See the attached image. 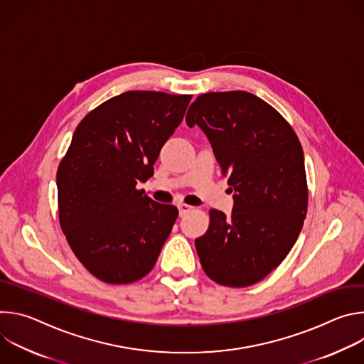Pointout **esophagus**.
<instances>
[{
  "mask_svg": "<svg viewBox=\"0 0 364 364\" xmlns=\"http://www.w3.org/2000/svg\"><path fill=\"white\" fill-rule=\"evenodd\" d=\"M193 209H194L193 205H188V204H186V203H180V204H178V212H180V216H186V215H187V213H190Z\"/></svg>",
  "mask_w": 364,
  "mask_h": 364,
  "instance_id": "obj_1",
  "label": "esophagus"
}]
</instances>
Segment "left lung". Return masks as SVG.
<instances>
[{"instance_id": "obj_1", "label": "left lung", "mask_w": 364, "mask_h": 364, "mask_svg": "<svg viewBox=\"0 0 364 364\" xmlns=\"http://www.w3.org/2000/svg\"><path fill=\"white\" fill-rule=\"evenodd\" d=\"M186 122L209 138L235 200L230 218L209 212V229L196 239L200 264L220 285H253L279 267L306 216L299 139L269 103L243 90L197 96Z\"/></svg>"}]
</instances>
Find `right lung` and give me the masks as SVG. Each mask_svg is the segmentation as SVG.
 <instances>
[{
    "instance_id": "obj_1",
    "label": "right lung",
    "mask_w": 364,
    "mask_h": 364,
    "mask_svg": "<svg viewBox=\"0 0 364 364\" xmlns=\"http://www.w3.org/2000/svg\"><path fill=\"white\" fill-rule=\"evenodd\" d=\"M191 95L129 90L77 125L58 168L60 228L82 265L108 284L144 278L178 216L138 190L154 174Z\"/></svg>"
}]
</instances>
